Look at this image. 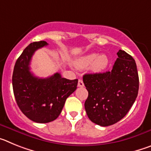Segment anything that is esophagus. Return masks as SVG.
I'll use <instances>...</instances> for the list:
<instances>
[{
	"label": "esophagus",
	"mask_w": 151,
	"mask_h": 151,
	"mask_svg": "<svg viewBox=\"0 0 151 151\" xmlns=\"http://www.w3.org/2000/svg\"><path fill=\"white\" fill-rule=\"evenodd\" d=\"M78 87H83V86H84L83 81H82V79H78Z\"/></svg>",
	"instance_id": "esophagus-1"
}]
</instances>
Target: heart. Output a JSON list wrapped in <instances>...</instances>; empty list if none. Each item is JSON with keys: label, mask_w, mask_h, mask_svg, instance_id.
Masks as SVG:
<instances>
[{"label": "heart", "mask_w": 151, "mask_h": 151, "mask_svg": "<svg viewBox=\"0 0 151 151\" xmlns=\"http://www.w3.org/2000/svg\"><path fill=\"white\" fill-rule=\"evenodd\" d=\"M110 60L106 54H90L78 58L75 62V66L78 69H85L90 66V69L93 73H101L108 67Z\"/></svg>", "instance_id": "heart-1"}]
</instances>
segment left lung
<instances>
[{"instance_id": "obj_1", "label": "left lung", "mask_w": 151, "mask_h": 151, "mask_svg": "<svg viewBox=\"0 0 151 151\" xmlns=\"http://www.w3.org/2000/svg\"><path fill=\"white\" fill-rule=\"evenodd\" d=\"M117 56L110 72L83 76L88 91L85 111L91 122L101 126L121 120L138 96L139 78L135 61L124 50H119Z\"/></svg>"}]
</instances>
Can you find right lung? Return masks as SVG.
<instances>
[{
  "instance_id": "1",
  "label": "right lung",
  "mask_w": 151,
  "mask_h": 151,
  "mask_svg": "<svg viewBox=\"0 0 151 151\" xmlns=\"http://www.w3.org/2000/svg\"><path fill=\"white\" fill-rule=\"evenodd\" d=\"M46 45L45 41L28 45L17 59L12 77L17 105L24 115L38 123L55 120L66 98L76 90L78 85V79L63 78L58 73L45 78L35 76L31 73L29 65L32 55Z\"/></svg>"
}]
</instances>
